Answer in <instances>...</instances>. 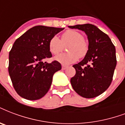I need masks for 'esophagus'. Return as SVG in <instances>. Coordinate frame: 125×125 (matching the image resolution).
Listing matches in <instances>:
<instances>
[{
	"instance_id": "esophagus-1",
	"label": "esophagus",
	"mask_w": 125,
	"mask_h": 125,
	"mask_svg": "<svg viewBox=\"0 0 125 125\" xmlns=\"http://www.w3.org/2000/svg\"><path fill=\"white\" fill-rule=\"evenodd\" d=\"M67 67V65H62V69H63V70L66 69Z\"/></svg>"
}]
</instances>
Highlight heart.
<instances>
[{
  "label": "heart",
  "mask_w": 125,
  "mask_h": 125,
  "mask_svg": "<svg viewBox=\"0 0 125 125\" xmlns=\"http://www.w3.org/2000/svg\"><path fill=\"white\" fill-rule=\"evenodd\" d=\"M67 46L68 52L62 53L55 57L57 62L62 64H70L76 62L79 58H83L87 54L88 44L81 33L75 30H67L63 33L61 40L54 36L49 41L48 48L54 55H57L63 49V45Z\"/></svg>",
  "instance_id": "obj_1"
}]
</instances>
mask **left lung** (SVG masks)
<instances>
[{"label": "left lung", "instance_id": "8db88e82", "mask_svg": "<svg viewBox=\"0 0 125 125\" xmlns=\"http://www.w3.org/2000/svg\"><path fill=\"white\" fill-rule=\"evenodd\" d=\"M84 31L88 37V50L81 62L73 65L76 73L71 79L75 92L86 98L96 97L111 83L117 65L115 47L110 38L94 25L69 26Z\"/></svg>", "mask_w": 125, "mask_h": 125}]
</instances>
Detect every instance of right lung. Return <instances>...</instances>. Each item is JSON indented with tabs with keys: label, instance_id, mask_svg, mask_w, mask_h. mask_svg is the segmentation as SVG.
<instances>
[{
	"label": "right lung",
	"instance_id": "1",
	"mask_svg": "<svg viewBox=\"0 0 125 125\" xmlns=\"http://www.w3.org/2000/svg\"><path fill=\"white\" fill-rule=\"evenodd\" d=\"M64 28L37 25L16 40L9 53L8 72L14 89L29 100L41 98L49 90L53 75L62 69L58 62L44 60L52 57L51 38Z\"/></svg>",
	"mask_w": 125,
	"mask_h": 125
}]
</instances>
